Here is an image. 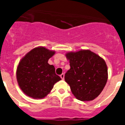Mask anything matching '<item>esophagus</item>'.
Instances as JSON below:
<instances>
[{"label": "esophagus", "instance_id": "1", "mask_svg": "<svg viewBox=\"0 0 125 125\" xmlns=\"http://www.w3.org/2000/svg\"><path fill=\"white\" fill-rule=\"evenodd\" d=\"M60 77H61V78L62 79H64V74H61L60 75Z\"/></svg>", "mask_w": 125, "mask_h": 125}]
</instances>
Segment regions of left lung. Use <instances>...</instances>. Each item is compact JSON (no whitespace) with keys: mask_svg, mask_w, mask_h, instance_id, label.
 <instances>
[{"mask_svg":"<svg viewBox=\"0 0 125 125\" xmlns=\"http://www.w3.org/2000/svg\"><path fill=\"white\" fill-rule=\"evenodd\" d=\"M70 69L64 79L76 99L92 101L100 95L108 80V68L102 57L90 50L68 52Z\"/></svg>","mask_w":125,"mask_h":125,"instance_id":"8db88e82","label":"left lung"}]
</instances>
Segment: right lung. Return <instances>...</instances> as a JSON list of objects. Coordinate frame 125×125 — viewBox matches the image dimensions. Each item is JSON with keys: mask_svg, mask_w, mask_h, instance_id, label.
Segmentation results:
<instances>
[{"mask_svg": "<svg viewBox=\"0 0 125 125\" xmlns=\"http://www.w3.org/2000/svg\"><path fill=\"white\" fill-rule=\"evenodd\" d=\"M54 51L44 47H35L20 61L16 71V78L24 94L34 99H42L51 92L61 78L55 73L53 65L48 60Z\"/></svg>", "mask_w": 125, "mask_h": 125, "instance_id": "1", "label": "right lung"}]
</instances>
